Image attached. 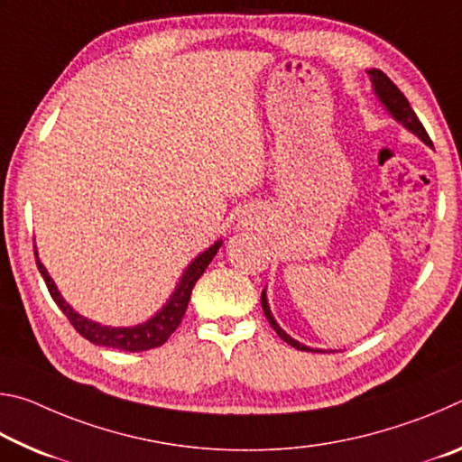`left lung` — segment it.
Listing matches in <instances>:
<instances>
[{"instance_id":"8db88e82","label":"left lung","mask_w":462,"mask_h":462,"mask_svg":"<svg viewBox=\"0 0 462 462\" xmlns=\"http://www.w3.org/2000/svg\"><path fill=\"white\" fill-rule=\"evenodd\" d=\"M366 73H369V77H371L374 96H377V99L381 101L383 107L387 109L391 118H393L397 124H402V126H403L405 130H410L413 136H418V138L421 140V143L428 144V146H432V140H430L428 132L424 130V126H421V122L418 120L416 112H413V109H411L410 101L405 99L403 93L395 88V83L391 81L385 73L379 71V69H371V71H366ZM261 306H263L264 316H267V319H269V324H271L273 330H275V332L279 334V338L285 340V342L289 344V346H293V348H297V350H306V353H324L322 348H311V346H306V344H301L300 340L291 338V336H289V334L283 330V328H281V326L277 324V319L273 318V311H271V308H269L267 289H263V293H261Z\"/></svg>"}]
</instances>
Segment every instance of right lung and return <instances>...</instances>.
I'll use <instances>...</instances> for the list:
<instances>
[{
    "label": "right lung",
    "mask_w": 462,
    "mask_h": 462,
    "mask_svg": "<svg viewBox=\"0 0 462 462\" xmlns=\"http://www.w3.org/2000/svg\"><path fill=\"white\" fill-rule=\"evenodd\" d=\"M224 245L222 240L214 242L208 250H203L201 254L195 256V259L187 264V269L183 271L181 279L175 287V291L171 293L165 306H162L154 316H151L143 324L136 326H104L99 322H93V319L85 318L81 314L69 306L65 297L60 295L57 283H54L52 277L49 275V271L38 256V250L34 246V256H36V267L41 271V275L44 279L46 287H49L51 297L54 303L60 308L62 314L69 318V322L73 324V328L79 332L83 338H88L89 342L97 344V346H106V348H118V350H126V353H140V350H151L156 346H162L169 340V336L177 330V326L181 324V319L185 316V310L189 306L191 300V291L193 285L198 283V279L203 275V271L208 269V264L212 263L214 256L217 254V250Z\"/></svg>",
    "instance_id": "add662e5"
}]
</instances>
